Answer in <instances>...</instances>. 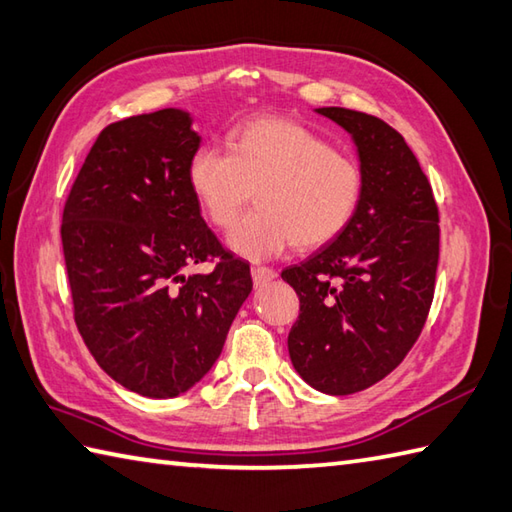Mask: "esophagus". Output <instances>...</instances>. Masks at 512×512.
Listing matches in <instances>:
<instances>
[{
	"instance_id": "1",
	"label": "esophagus",
	"mask_w": 512,
	"mask_h": 512,
	"mask_svg": "<svg viewBox=\"0 0 512 512\" xmlns=\"http://www.w3.org/2000/svg\"><path fill=\"white\" fill-rule=\"evenodd\" d=\"M252 278H254V285L260 287V285L269 283V280H274L276 278V271L271 269V267L256 265V267H252Z\"/></svg>"
}]
</instances>
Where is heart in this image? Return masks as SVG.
Masks as SVG:
<instances>
[{
    "label": "heart",
    "instance_id": "obj_1",
    "mask_svg": "<svg viewBox=\"0 0 512 512\" xmlns=\"http://www.w3.org/2000/svg\"><path fill=\"white\" fill-rule=\"evenodd\" d=\"M187 183L207 221L229 227L227 245L249 260L283 254L289 245L314 249L351 223L362 198V170L307 125L289 119H254L229 134V152L196 148Z\"/></svg>",
    "mask_w": 512,
    "mask_h": 512
}]
</instances>
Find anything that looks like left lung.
I'll return each instance as SVG.
<instances>
[{"mask_svg": "<svg viewBox=\"0 0 512 512\" xmlns=\"http://www.w3.org/2000/svg\"><path fill=\"white\" fill-rule=\"evenodd\" d=\"M318 112L356 143L362 198L333 241L283 271L300 298L287 344L302 380L349 395L387 378L420 338L435 291L440 214L398 130L367 112Z\"/></svg>", "mask_w": 512, "mask_h": 512, "instance_id": "8db88e82", "label": "left lung"}]
</instances>
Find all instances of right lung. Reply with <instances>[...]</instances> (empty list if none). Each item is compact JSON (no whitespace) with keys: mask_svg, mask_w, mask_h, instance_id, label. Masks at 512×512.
Returning a JSON list of instances; mask_svg holds the SVG:
<instances>
[{"mask_svg":"<svg viewBox=\"0 0 512 512\" xmlns=\"http://www.w3.org/2000/svg\"><path fill=\"white\" fill-rule=\"evenodd\" d=\"M198 145L183 110L110 123L64 205L77 329L99 367L145 398L194 387L252 291L249 265L205 225L187 183ZM207 259L217 263L210 275L184 276Z\"/></svg>","mask_w":512,"mask_h":512,"instance_id":"right-lung-1","label":"right lung"}]
</instances>
